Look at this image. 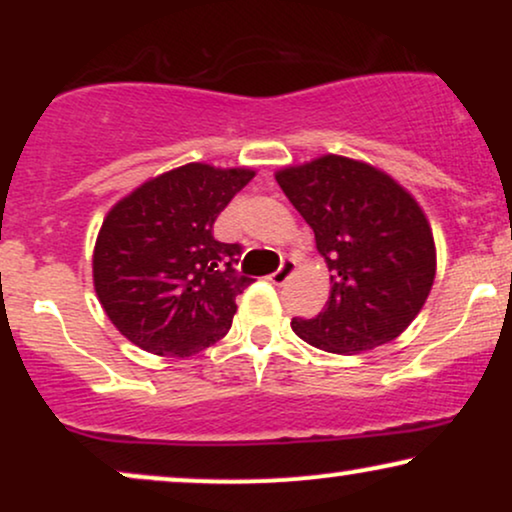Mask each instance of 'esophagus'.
Listing matches in <instances>:
<instances>
[{"mask_svg": "<svg viewBox=\"0 0 512 512\" xmlns=\"http://www.w3.org/2000/svg\"><path fill=\"white\" fill-rule=\"evenodd\" d=\"M293 272H296V260H291V257H286L284 262H281V267L276 269V272L269 276V279L274 281V284H284V281H289Z\"/></svg>", "mask_w": 512, "mask_h": 512, "instance_id": "obj_1", "label": "esophagus"}]
</instances>
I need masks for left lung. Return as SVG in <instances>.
Masks as SVG:
<instances>
[{
    "instance_id": "1",
    "label": "left lung",
    "mask_w": 512,
    "mask_h": 512,
    "mask_svg": "<svg viewBox=\"0 0 512 512\" xmlns=\"http://www.w3.org/2000/svg\"><path fill=\"white\" fill-rule=\"evenodd\" d=\"M276 182L330 269L325 308L293 320V332L346 356L397 339L436 279V243L419 202L383 170L334 154L276 170Z\"/></svg>"
}]
</instances>
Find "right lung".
Listing matches in <instances>:
<instances>
[{
	"label": "right lung",
	"mask_w": 512,
	"mask_h": 512,
	"mask_svg": "<svg viewBox=\"0 0 512 512\" xmlns=\"http://www.w3.org/2000/svg\"><path fill=\"white\" fill-rule=\"evenodd\" d=\"M252 178V168L187 163L108 211L93 248V286L129 342L185 358L226 337L236 296L252 279L233 269L240 245L216 240L214 221Z\"/></svg>",
	"instance_id": "right-lung-1"
}]
</instances>
